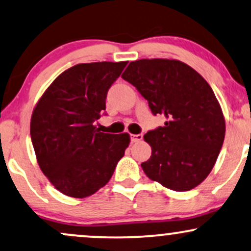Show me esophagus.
I'll use <instances>...</instances> for the list:
<instances>
[{
    "label": "esophagus",
    "instance_id": "obj_1",
    "mask_svg": "<svg viewBox=\"0 0 251 251\" xmlns=\"http://www.w3.org/2000/svg\"><path fill=\"white\" fill-rule=\"evenodd\" d=\"M143 140V134H131L132 143H138V141Z\"/></svg>",
    "mask_w": 251,
    "mask_h": 251
}]
</instances>
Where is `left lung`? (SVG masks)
I'll list each match as a JSON object with an SVG mask.
<instances>
[{"label": "left lung", "mask_w": 251, "mask_h": 251, "mask_svg": "<svg viewBox=\"0 0 251 251\" xmlns=\"http://www.w3.org/2000/svg\"><path fill=\"white\" fill-rule=\"evenodd\" d=\"M122 77L137 87L164 126L147 132L151 158L145 174L175 192L191 191L212 172L223 145L226 120L206 79L177 59H139Z\"/></svg>", "instance_id": "obj_1"}]
</instances>
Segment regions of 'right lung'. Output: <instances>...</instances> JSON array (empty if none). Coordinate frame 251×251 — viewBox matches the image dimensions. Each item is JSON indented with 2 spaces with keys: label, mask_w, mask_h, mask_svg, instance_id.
Returning <instances> with one entry per match:
<instances>
[{
  "label": "right lung",
  "mask_w": 251,
  "mask_h": 251,
  "mask_svg": "<svg viewBox=\"0 0 251 251\" xmlns=\"http://www.w3.org/2000/svg\"><path fill=\"white\" fill-rule=\"evenodd\" d=\"M127 62L83 63L59 75L32 111L36 159L53 187L71 198L95 194L112 176L129 134L102 133L93 124Z\"/></svg>",
  "instance_id": "right-lung-1"
}]
</instances>
